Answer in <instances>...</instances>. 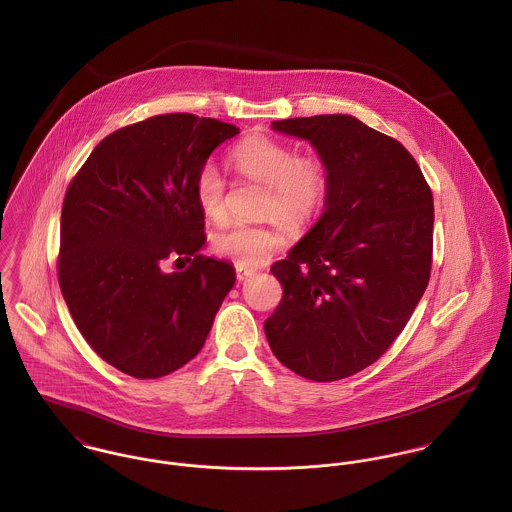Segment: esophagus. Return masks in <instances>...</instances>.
Masks as SVG:
<instances>
[{
    "label": "esophagus",
    "instance_id": "esophagus-1",
    "mask_svg": "<svg viewBox=\"0 0 512 512\" xmlns=\"http://www.w3.org/2000/svg\"><path fill=\"white\" fill-rule=\"evenodd\" d=\"M255 271L249 269V267H243V265H235V277L237 281H247L249 277H253Z\"/></svg>",
    "mask_w": 512,
    "mask_h": 512
}]
</instances>
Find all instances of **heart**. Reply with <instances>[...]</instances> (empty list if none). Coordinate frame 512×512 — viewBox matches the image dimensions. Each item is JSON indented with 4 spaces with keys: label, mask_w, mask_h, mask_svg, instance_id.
<instances>
[{
    "label": "heart",
    "mask_w": 512,
    "mask_h": 512,
    "mask_svg": "<svg viewBox=\"0 0 512 512\" xmlns=\"http://www.w3.org/2000/svg\"><path fill=\"white\" fill-rule=\"evenodd\" d=\"M229 161L235 171L267 186L263 214L275 216L292 228L308 226L324 208L330 194V169L318 153H296L288 143L251 135L237 143ZM198 208L208 220L226 218V184L214 165H204L194 178ZM283 237L269 226L233 222L212 235L216 253L255 265L279 249Z\"/></svg>",
    "instance_id": "heart-1"
}]
</instances>
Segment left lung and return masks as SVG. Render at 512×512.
I'll return each instance as SVG.
<instances>
[{
  "instance_id": "left-lung-1",
  "label": "left lung",
  "mask_w": 512,
  "mask_h": 512,
  "mask_svg": "<svg viewBox=\"0 0 512 512\" xmlns=\"http://www.w3.org/2000/svg\"><path fill=\"white\" fill-rule=\"evenodd\" d=\"M273 129L312 143L330 194L316 226L271 267L283 298L265 336L296 375L340 381L391 347L428 286L432 190L397 139L351 115L281 119Z\"/></svg>"
}]
</instances>
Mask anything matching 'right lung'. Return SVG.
<instances>
[{
	"mask_svg": "<svg viewBox=\"0 0 512 512\" xmlns=\"http://www.w3.org/2000/svg\"><path fill=\"white\" fill-rule=\"evenodd\" d=\"M237 133L212 117L153 115L104 137L68 184L60 290L84 340L125 375L159 379L196 357L235 283L229 263L200 255L194 178ZM169 256L191 265L165 274Z\"/></svg>",
	"mask_w": 512,
	"mask_h": 512,
	"instance_id": "add662e5",
	"label": "right lung"
}]
</instances>
